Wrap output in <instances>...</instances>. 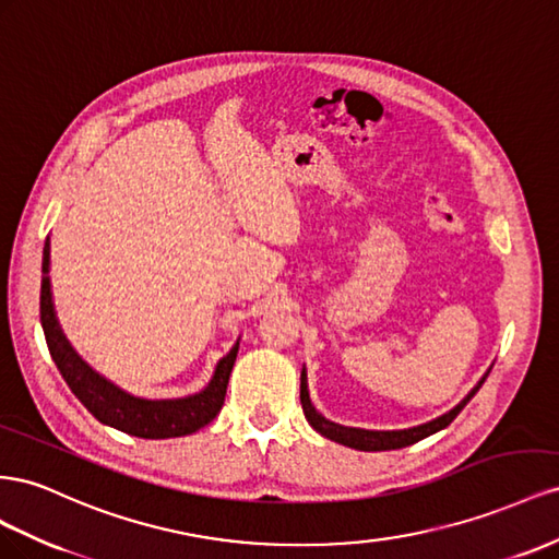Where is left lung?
I'll list each match as a JSON object with an SVG mask.
<instances>
[{
  "mask_svg": "<svg viewBox=\"0 0 559 559\" xmlns=\"http://www.w3.org/2000/svg\"><path fill=\"white\" fill-rule=\"evenodd\" d=\"M491 370V368H489ZM489 370L485 372V377L477 381V384L471 389V393L461 401L456 407H452L450 412H444L442 417L421 424V426H414V428H403V430H365V428H354V426H342V424H334L330 419H325L321 412H316V407L311 405V397H309V386H307V370H301V384H299V401H301V409H305V417L307 421L313 426V430H318L323 438L334 440L340 444H346V448H354L360 452H384V450H401L407 448V444L419 442L428 436L438 433L444 426H450L456 414L468 405L471 397L480 391V386L485 384V379L489 374Z\"/></svg>",
  "mask_w": 559,
  "mask_h": 559,
  "instance_id": "1",
  "label": "left lung"
}]
</instances>
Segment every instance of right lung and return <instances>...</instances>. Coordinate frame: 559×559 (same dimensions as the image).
Wrapping results in <instances>:
<instances>
[{
  "instance_id": "1",
  "label": "right lung",
  "mask_w": 559,
  "mask_h": 559,
  "mask_svg": "<svg viewBox=\"0 0 559 559\" xmlns=\"http://www.w3.org/2000/svg\"><path fill=\"white\" fill-rule=\"evenodd\" d=\"M51 241L46 238L44 260H41V297H39V316L46 344H49L51 358L60 370L62 379L68 381L70 391L82 401V405L105 426H111L135 438L162 440V438H180L197 433L199 428L211 424L217 412L225 405L229 374L238 354V342L231 346L229 354L217 362L215 374L203 391L173 397V401H147L126 393L115 386L103 374L95 372L86 360L70 346L68 337L62 334L51 295Z\"/></svg>"
}]
</instances>
